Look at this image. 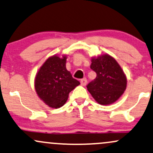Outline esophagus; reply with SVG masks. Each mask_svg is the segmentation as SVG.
<instances>
[{"instance_id":"esophagus-1","label":"esophagus","mask_w":153,"mask_h":153,"mask_svg":"<svg viewBox=\"0 0 153 153\" xmlns=\"http://www.w3.org/2000/svg\"><path fill=\"white\" fill-rule=\"evenodd\" d=\"M80 82H81V84H82V86H85L86 84H87V79H86V78L82 79L80 81Z\"/></svg>"}]
</instances>
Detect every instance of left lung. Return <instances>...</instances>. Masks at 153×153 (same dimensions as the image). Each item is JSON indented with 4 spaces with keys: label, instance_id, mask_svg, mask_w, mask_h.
<instances>
[{
    "label": "left lung",
    "instance_id": "obj_1",
    "mask_svg": "<svg viewBox=\"0 0 153 153\" xmlns=\"http://www.w3.org/2000/svg\"><path fill=\"white\" fill-rule=\"evenodd\" d=\"M90 68L97 74L87 88L93 98L102 105L114 103L123 94L127 78L117 61L108 54L91 59Z\"/></svg>",
    "mask_w": 153,
    "mask_h": 153
}]
</instances>
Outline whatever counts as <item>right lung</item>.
<instances>
[{
    "label": "right lung",
    "mask_w": 153,
    "mask_h": 153,
    "mask_svg": "<svg viewBox=\"0 0 153 153\" xmlns=\"http://www.w3.org/2000/svg\"><path fill=\"white\" fill-rule=\"evenodd\" d=\"M66 56H53L41 66L35 79L38 96L52 108H59L66 103L69 94L80 82L71 76L66 68Z\"/></svg>",
    "instance_id": "right-lung-1"
}]
</instances>
